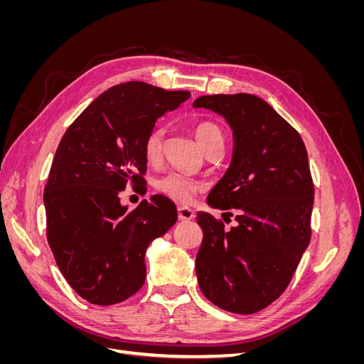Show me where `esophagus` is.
<instances>
[{"label":"esophagus","mask_w":364,"mask_h":364,"mask_svg":"<svg viewBox=\"0 0 364 364\" xmlns=\"http://www.w3.org/2000/svg\"><path fill=\"white\" fill-rule=\"evenodd\" d=\"M178 217L182 222H188V220L194 218V211L186 206H179L178 208Z\"/></svg>","instance_id":"esophagus-1"}]
</instances>
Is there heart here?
<instances>
[{"mask_svg":"<svg viewBox=\"0 0 364 364\" xmlns=\"http://www.w3.org/2000/svg\"><path fill=\"white\" fill-rule=\"evenodd\" d=\"M194 134L203 150L217 139H223L222 129L213 121H199L194 127ZM164 129L153 127L142 141V155L149 164H158L162 158ZM155 188L168 199L179 203H190L193 197L202 190V183L191 176L179 171H168L156 179Z\"/></svg>","mask_w":364,"mask_h":364,"instance_id":"heart-1","label":"heart"}]
</instances>
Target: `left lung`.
Here are the masks:
<instances>
[{
    "instance_id": "obj_1",
    "label": "left lung",
    "mask_w": 364,
    "mask_h": 364,
    "mask_svg": "<svg viewBox=\"0 0 364 364\" xmlns=\"http://www.w3.org/2000/svg\"><path fill=\"white\" fill-rule=\"evenodd\" d=\"M223 115L234 130L230 167L197 213L203 240L196 257L202 293L235 314L269 306L289 287L311 240L314 185L304 141L274 109L252 94L202 95L193 105Z\"/></svg>"
}]
</instances>
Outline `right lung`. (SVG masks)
<instances>
[{
    "mask_svg": "<svg viewBox=\"0 0 364 364\" xmlns=\"http://www.w3.org/2000/svg\"><path fill=\"white\" fill-rule=\"evenodd\" d=\"M191 97L144 82L107 90L65 132L43 188L47 240L63 278L95 305H114L146 281V249L178 220L155 194L134 211L119 191L144 190L142 141L156 119Z\"/></svg>",
    "mask_w": 364,
    "mask_h": 364,
    "instance_id": "right-lung-1",
    "label": "right lung"
}]
</instances>
